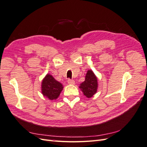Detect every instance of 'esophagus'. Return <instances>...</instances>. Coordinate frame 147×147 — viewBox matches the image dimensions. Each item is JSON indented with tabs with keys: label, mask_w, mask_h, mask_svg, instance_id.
I'll return each mask as SVG.
<instances>
[{
	"label": "esophagus",
	"mask_w": 147,
	"mask_h": 147,
	"mask_svg": "<svg viewBox=\"0 0 147 147\" xmlns=\"http://www.w3.org/2000/svg\"><path fill=\"white\" fill-rule=\"evenodd\" d=\"M67 82H68V83H69V84H72V85H73V84H75V81L74 80L69 79Z\"/></svg>",
	"instance_id": "obj_1"
}]
</instances>
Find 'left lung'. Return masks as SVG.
I'll use <instances>...</instances> for the list:
<instances>
[{
    "label": "left lung",
    "mask_w": 147,
    "mask_h": 147,
    "mask_svg": "<svg viewBox=\"0 0 147 147\" xmlns=\"http://www.w3.org/2000/svg\"><path fill=\"white\" fill-rule=\"evenodd\" d=\"M97 87V78L95 74L92 70H88L85 76V80L80 84L79 88L81 89L84 96L88 98H90L96 93Z\"/></svg>",
    "instance_id": "obj_1"
}]
</instances>
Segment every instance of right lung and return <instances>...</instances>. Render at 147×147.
<instances>
[{
    "label": "right lung",
    "mask_w": 147,
    "mask_h": 147,
    "mask_svg": "<svg viewBox=\"0 0 147 147\" xmlns=\"http://www.w3.org/2000/svg\"><path fill=\"white\" fill-rule=\"evenodd\" d=\"M63 90V86L52 75L47 74L42 83V93L50 100H56Z\"/></svg>",
    "instance_id": "right-lung-1"
}]
</instances>
